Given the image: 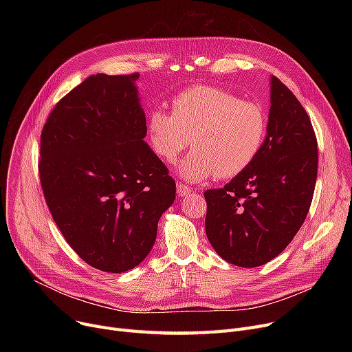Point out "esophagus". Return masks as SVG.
Masks as SVG:
<instances>
[{
  "label": "esophagus",
  "mask_w": 352,
  "mask_h": 352,
  "mask_svg": "<svg viewBox=\"0 0 352 352\" xmlns=\"http://www.w3.org/2000/svg\"><path fill=\"white\" fill-rule=\"evenodd\" d=\"M177 191H178V195H179V197H186V195H188L190 192H192V188H191L190 186H187V184L178 182V184H177Z\"/></svg>",
  "instance_id": "1"
}]
</instances>
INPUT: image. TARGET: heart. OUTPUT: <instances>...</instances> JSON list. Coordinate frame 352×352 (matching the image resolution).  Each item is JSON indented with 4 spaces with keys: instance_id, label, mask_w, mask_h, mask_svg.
<instances>
[{
    "instance_id": "1",
    "label": "heart",
    "mask_w": 352,
    "mask_h": 352,
    "mask_svg": "<svg viewBox=\"0 0 352 352\" xmlns=\"http://www.w3.org/2000/svg\"><path fill=\"white\" fill-rule=\"evenodd\" d=\"M267 122L258 102L217 87L198 85L173 98L171 114L151 111L148 135L165 162H174L190 141L194 151L179 166L184 178L199 181L215 174L227 179L250 168L261 153Z\"/></svg>"
}]
</instances>
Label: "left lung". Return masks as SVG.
Listing matches in <instances>:
<instances>
[{"label":"left lung","instance_id":"left-lung-1","mask_svg":"<svg viewBox=\"0 0 352 352\" xmlns=\"http://www.w3.org/2000/svg\"><path fill=\"white\" fill-rule=\"evenodd\" d=\"M318 142L292 91L271 78L267 138L250 168L207 190L206 232L217 254L254 268L280 255L304 224L316 190Z\"/></svg>","mask_w":352,"mask_h":352}]
</instances>
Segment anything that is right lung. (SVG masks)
Segmentation results:
<instances>
[{"label":"right lung","mask_w":352,"mask_h":352,"mask_svg":"<svg viewBox=\"0 0 352 352\" xmlns=\"http://www.w3.org/2000/svg\"><path fill=\"white\" fill-rule=\"evenodd\" d=\"M138 77H88L55 104L41 131L47 207L81 260L105 272L144 260L175 199L174 178L144 141Z\"/></svg>","instance_id":"1"}]
</instances>
